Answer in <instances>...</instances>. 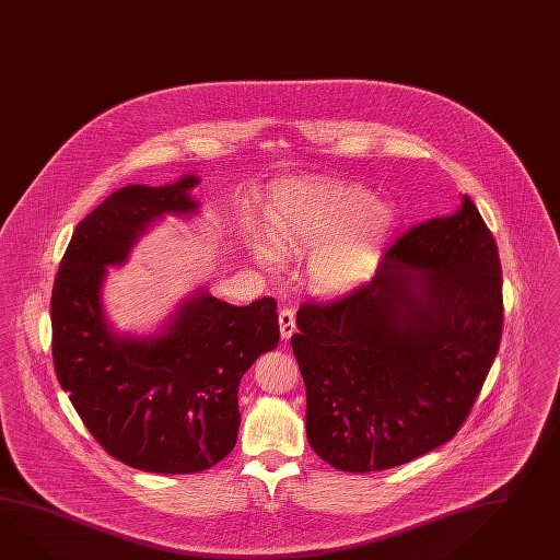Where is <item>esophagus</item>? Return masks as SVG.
<instances>
[{
	"mask_svg": "<svg viewBox=\"0 0 560 560\" xmlns=\"http://www.w3.org/2000/svg\"><path fill=\"white\" fill-rule=\"evenodd\" d=\"M279 329H281V338H291L293 334H295V314H293V310H281L279 312Z\"/></svg>",
	"mask_w": 560,
	"mask_h": 560,
	"instance_id": "34e87169",
	"label": "esophagus"
}]
</instances>
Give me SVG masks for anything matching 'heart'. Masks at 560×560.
<instances>
[{
	"mask_svg": "<svg viewBox=\"0 0 560 560\" xmlns=\"http://www.w3.org/2000/svg\"><path fill=\"white\" fill-rule=\"evenodd\" d=\"M275 243L285 250L317 246L310 279L322 293H338L358 283L376 262L393 229V206L376 202L364 186L346 182H295L277 191L267 212ZM250 246L262 265H277L281 253L262 238Z\"/></svg>",
	"mask_w": 560,
	"mask_h": 560,
	"instance_id": "obj_1",
	"label": "heart"
}]
</instances>
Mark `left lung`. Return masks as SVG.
Here are the masks:
<instances>
[{"mask_svg":"<svg viewBox=\"0 0 560 560\" xmlns=\"http://www.w3.org/2000/svg\"><path fill=\"white\" fill-rule=\"evenodd\" d=\"M498 245L476 205L427 220L340 298L305 301L291 346L307 441L350 474L409 464L469 417L502 340Z\"/></svg>","mask_w":560,"mask_h":560,"instance_id":"1","label":"left lung"}]
</instances>
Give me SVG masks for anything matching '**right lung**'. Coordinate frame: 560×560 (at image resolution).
I'll return each instance as SVG.
<instances>
[{
  "label": "right lung",
  "mask_w": 560,
  "mask_h": 560,
  "mask_svg": "<svg viewBox=\"0 0 560 560\" xmlns=\"http://www.w3.org/2000/svg\"><path fill=\"white\" fill-rule=\"evenodd\" d=\"M196 176L172 186H125L77 224L52 287L56 376L96 443L151 474H196L231 453L238 382L279 343L277 301L234 307L208 293L182 305L162 336L110 331L101 283L139 232L162 214H191Z\"/></svg>",
  "instance_id": "right-lung-1"
}]
</instances>
